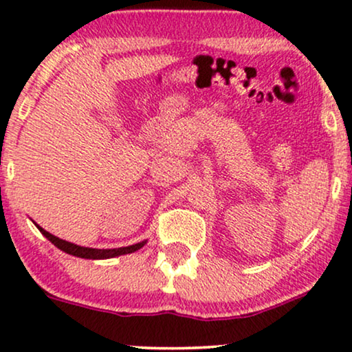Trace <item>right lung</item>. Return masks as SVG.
I'll return each mask as SVG.
<instances>
[{
  "label": "right lung",
  "instance_id": "right-lung-1",
  "mask_svg": "<svg viewBox=\"0 0 352 352\" xmlns=\"http://www.w3.org/2000/svg\"><path fill=\"white\" fill-rule=\"evenodd\" d=\"M38 227L39 232L43 233L47 240L51 241L52 245L58 246L59 250H63L64 253L72 254V256L78 258H87V260H107V258H114V256H120V254H129L134 253L137 250H140L142 246L147 243V240L139 241V243L131 245V246H120V248H109V250H99V248H87V246H80L76 243H71V241L60 240V238L51 235L50 232H46L43 227H39L38 223H34Z\"/></svg>",
  "mask_w": 352,
  "mask_h": 352
}]
</instances>
